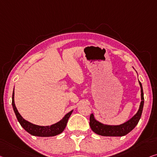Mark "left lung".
<instances>
[{
  "instance_id": "8db88e82",
  "label": "left lung",
  "mask_w": 157,
  "mask_h": 157,
  "mask_svg": "<svg viewBox=\"0 0 157 157\" xmlns=\"http://www.w3.org/2000/svg\"><path fill=\"white\" fill-rule=\"evenodd\" d=\"M140 88H141V103L140 108L137 113L132 118L128 121L127 122L119 125H108L99 123L94 117L93 114H91L90 117V125L91 129L96 134L101 135V136L109 137H121L127 135L130 131H132L135 126L137 125L140 118H141L142 110L144 106V94L142 90V85L139 81Z\"/></svg>"
}]
</instances>
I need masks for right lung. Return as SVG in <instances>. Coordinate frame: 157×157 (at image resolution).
Here are the masks:
<instances>
[{"instance_id":"right-lung-1","label":"right lung","mask_w":157,"mask_h":157,"mask_svg":"<svg viewBox=\"0 0 157 157\" xmlns=\"http://www.w3.org/2000/svg\"><path fill=\"white\" fill-rule=\"evenodd\" d=\"M14 90L13 92V97H12V105H13V108L15 112L16 117H17L18 122L20 123L21 126L24 128V129L29 132V134L34 136H38V137H53L58 135L61 133L63 131L66 127L67 121L70 118V116L72 113V110L70 111L68 113L64 116V118L60 121L59 122L57 123L53 124L50 126H40L36 125L34 124H32L29 123V121L25 120L17 111V108H16L15 101H14Z\"/></svg>"}]
</instances>
